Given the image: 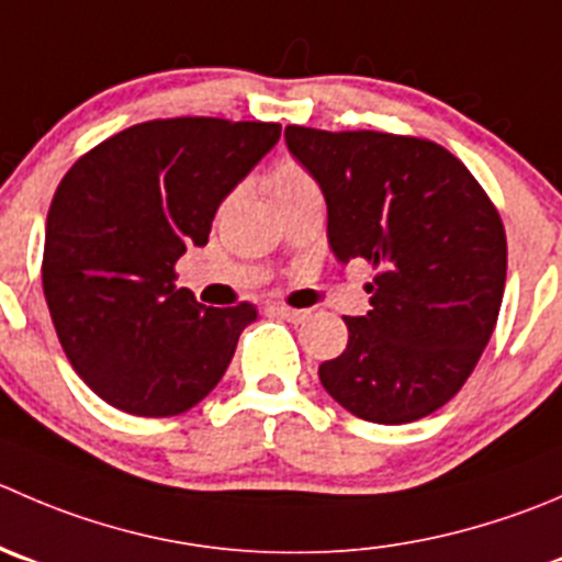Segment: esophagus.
<instances>
[{
	"mask_svg": "<svg viewBox=\"0 0 562 562\" xmlns=\"http://www.w3.org/2000/svg\"><path fill=\"white\" fill-rule=\"evenodd\" d=\"M277 315H282L285 321H291V324H302V321L310 318V310H293V307H277Z\"/></svg>",
	"mask_w": 562,
	"mask_h": 562,
	"instance_id": "1",
	"label": "esophagus"
}]
</instances>
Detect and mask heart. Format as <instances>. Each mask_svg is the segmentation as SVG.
Returning <instances> with one entry per match:
<instances>
[{
  "instance_id": "heart-1",
  "label": "heart",
  "mask_w": 562,
  "mask_h": 562,
  "mask_svg": "<svg viewBox=\"0 0 562 562\" xmlns=\"http://www.w3.org/2000/svg\"><path fill=\"white\" fill-rule=\"evenodd\" d=\"M266 187H269L271 198H274L277 203H282V200L288 198H296V194L304 192H318L315 178L310 176L302 165H296V161H277L269 170V176H266Z\"/></svg>"
}]
</instances>
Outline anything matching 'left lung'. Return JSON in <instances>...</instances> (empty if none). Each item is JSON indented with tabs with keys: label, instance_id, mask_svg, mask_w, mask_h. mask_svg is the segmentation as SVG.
I'll use <instances>...</instances> for the list:
<instances>
[{
	"label": "left lung",
	"instance_id": "obj_1",
	"mask_svg": "<svg viewBox=\"0 0 562 562\" xmlns=\"http://www.w3.org/2000/svg\"><path fill=\"white\" fill-rule=\"evenodd\" d=\"M285 143L324 192L335 258L375 269L368 315L342 318L348 346L321 364V384L381 426L437 412L497 324L508 269L497 209L431 139L288 125Z\"/></svg>",
	"mask_w": 562,
	"mask_h": 562
}]
</instances>
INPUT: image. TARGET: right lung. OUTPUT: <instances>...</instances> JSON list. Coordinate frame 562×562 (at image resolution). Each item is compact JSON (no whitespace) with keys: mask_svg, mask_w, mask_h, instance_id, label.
<instances>
[{"mask_svg":"<svg viewBox=\"0 0 562 562\" xmlns=\"http://www.w3.org/2000/svg\"><path fill=\"white\" fill-rule=\"evenodd\" d=\"M280 123L148 120L87 150L46 220L43 296L87 386L136 417H172L225 375L249 302L205 307L178 288L222 200L280 139Z\"/></svg>","mask_w":562,"mask_h":562,"instance_id":"1","label":"right lung"}]
</instances>
